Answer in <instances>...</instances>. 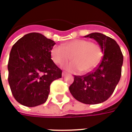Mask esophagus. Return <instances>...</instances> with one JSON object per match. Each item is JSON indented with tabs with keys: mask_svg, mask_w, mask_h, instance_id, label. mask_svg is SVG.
I'll use <instances>...</instances> for the list:
<instances>
[{
	"mask_svg": "<svg viewBox=\"0 0 132 132\" xmlns=\"http://www.w3.org/2000/svg\"><path fill=\"white\" fill-rule=\"evenodd\" d=\"M66 74H67V73H66V72H62V76H63V77H64Z\"/></svg>",
	"mask_w": 132,
	"mask_h": 132,
	"instance_id": "1",
	"label": "esophagus"
}]
</instances>
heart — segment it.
I'll list each match as a JSON object with an SVG mask.
<instances>
[{
    "instance_id": "obj_1",
    "label": "heart",
    "mask_w": 132,
    "mask_h": 132,
    "mask_svg": "<svg viewBox=\"0 0 132 132\" xmlns=\"http://www.w3.org/2000/svg\"><path fill=\"white\" fill-rule=\"evenodd\" d=\"M101 56L100 46L85 39L71 40L51 49L52 59L56 64H63L71 58L73 61L64 64L63 68L72 73L90 72L98 64Z\"/></svg>"
}]
</instances>
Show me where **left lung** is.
<instances>
[{
    "mask_svg": "<svg viewBox=\"0 0 132 132\" xmlns=\"http://www.w3.org/2000/svg\"><path fill=\"white\" fill-rule=\"evenodd\" d=\"M84 37L96 41L104 56L93 71L83 76H75L69 90L79 102L88 105L99 104L110 97L119 83L123 55L116 41L102 33L93 32Z\"/></svg>",
    "mask_w": 132,
    "mask_h": 132,
    "instance_id": "8db88e82",
    "label": "left lung"
}]
</instances>
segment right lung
I'll return each mask as SVG.
<instances>
[{
	"label": "right lung",
	"instance_id": "add662e5",
	"mask_svg": "<svg viewBox=\"0 0 132 132\" xmlns=\"http://www.w3.org/2000/svg\"><path fill=\"white\" fill-rule=\"evenodd\" d=\"M55 42L40 33L32 32L17 41L7 64L8 83L15 99L35 107L46 102L50 85L61 78L62 71L51 59Z\"/></svg>",
	"mask_w": 132,
	"mask_h": 132
}]
</instances>
